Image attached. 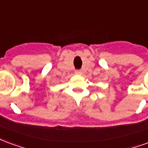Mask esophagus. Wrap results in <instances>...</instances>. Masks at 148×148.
<instances>
[{
	"mask_svg": "<svg viewBox=\"0 0 148 148\" xmlns=\"http://www.w3.org/2000/svg\"><path fill=\"white\" fill-rule=\"evenodd\" d=\"M82 74V72L79 70H77V71H75V74H77V75H81V74Z\"/></svg>",
	"mask_w": 148,
	"mask_h": 148,
	"instance_id": "esophagus-1",
	"label": "esophagus"
}]
</instances>
